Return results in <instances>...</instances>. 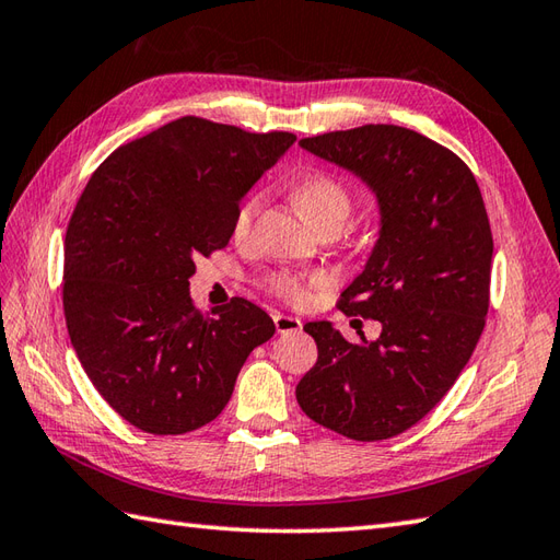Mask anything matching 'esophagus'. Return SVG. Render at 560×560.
<instances>
[{
    "instance_id": "obj_1",
    "label": "esophagus",
    "mask_w": 560,
    "mask_h": 560,
    "mask_svg": "<svg viewBox=\"0 0 560 560\" xmlns=\"http://www.w3.org/2000/svg\"><path fill=\"white\" fill-rule=\"evenodd\" d=\"M273 327H277L279 335H293V331H301L303 329V323H301L299 317L277 313V315H273Z\"/></svg>"
}]
</instances>
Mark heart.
Returning <instances> with one entry per match:
<instances>
[{
  "mask_svg": "<svg viewBox=\"0 0 560 560\" xmlns=\"http://www.w3.org/2000/svg\"><path fill=\"white\" fill-rule=\"evenodd\" d=\"M293 201L295 207L303 211V217L317 225L319 231L323 229H341L343 223L349 221L351 211H353V195L349 185L341 180V177L325 173V171H313L303 175L299 183L293 185ZM257 197H247L241 201V207L235 209L233 217V235L235 237H245L249 225H253L255 211H257ZM329 279L325 273H315L311 279H301L295 273H271L267 279V289L279 295L281 301L301 305L311 301V293L315 289H325Z\"/></svg>",
  "mask_w": 560,
  "mask_h": 560,
  "instance_id": "1",
  "label": "heart"
}]
</instances>
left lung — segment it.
<instances>
[{"label": "left lung", "instance_id": "left-lung-1", "mask_svg": "<svg viewBox=\"0 0 560 560\" xmlns=\"http://www.w3.org/2000/svg\"><path fill=\"white\" fill-rule=\"evenodd\" d=\"M301 147L377 197V243L339 311L377 319L383 331L351 343L331 323H307L317 363L295 399L339 435L395 438L447 395L483 331L493 235L481 189L459 156L407 127L363 125Z\"/></svg>", "mask_w": 560, "mask_h": 560}]
</instances>
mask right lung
Returning <instances> with one entry per match:
<instances>
[{
	"mask_svg": "<svg viewBox=\"0 0 560 560\" xmlns=\"http://www.w3.org/2000/svg\"><path fill=\"white\" fill-rule=\"evenodd\" d=\"M291 132L180 117L113 151L77 201L65 237L71 347L101 397L153 435L217 419L273 319L245 299L199 313L189 277L229 245L233 217Z\"/></svg>",
	"mask_w": 560,
	"mask_h": 560,
	"instance_id": "right-lung-1",
	"label": "right lung"
}]
</instances>
